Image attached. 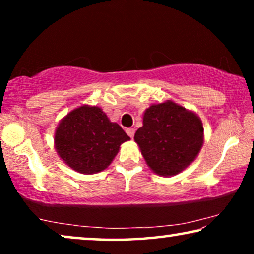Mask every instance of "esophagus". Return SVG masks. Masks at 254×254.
Returning a JSON list of instances; mask_svg holds the SVG:
<instances>
[{"instance_id": "1", "label": "esophagus", "mask_w": 254, "mask_h": 254, "mask_svg": "<svg viewBox=\"0 0 254 254\" xmlns=\"http://www.w3.org/2000/svg\"><path fill=\"white\" fill-rule=\"evenodd\" d=\"M126 133H127V135L130 138H133L134 137V134H135V129H134V128H127Z\"/></svg>"}]
</instances>
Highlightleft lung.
<instances>
[{
    "instance_id": "1",
    "label": "left lung",
    "mask_w": 254,
    "mask_h": 254,
    "mask_svg": "<svg viewBox=\"0 0 254 254\" xmlns=\"http://www.w3.org/2000/svg\"><path fill=\"white\" fill-rule=\"evenodd\" d=\"M134 135L149 169L173 177L195 161L204 142L200 117L171 99L151 104Z\"/></svg>"
}]
</instances>
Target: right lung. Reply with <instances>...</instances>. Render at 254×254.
<instances>
[{
  "mask_svg": "<svg viewBox=\"0 0 254 254\" xmlns=\"http://www.w3.org/2000/svg\"><path fill=\"white\" fill-rule=\"evenodd\" d=\"M102 107L82 105L60 120L54 131V148L61 161L82 175L102 172L112 163L120 145L129 141Z\"/></svg>",
  "mask_w": 254,
  "mask_h": 254,
  "instance_id": "right-lung-1",
  "label": "right lung"
}]
</instances>
